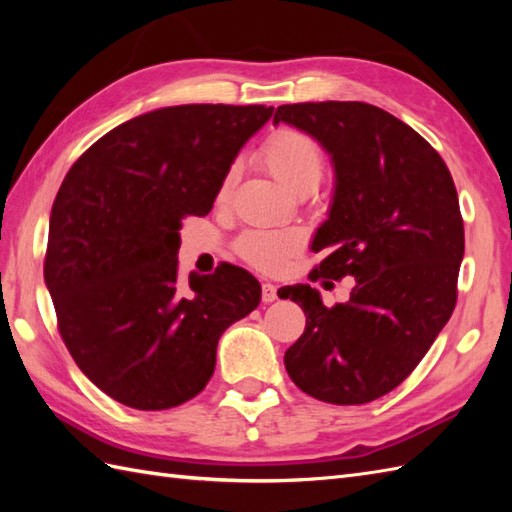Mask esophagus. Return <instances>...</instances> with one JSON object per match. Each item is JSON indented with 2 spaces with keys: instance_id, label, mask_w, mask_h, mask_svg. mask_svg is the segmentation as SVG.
<instances>
[{
  "instance_id": "34e87169",
  "label": "esophagus",
  "mask_w": 512,
  "mask_h": 512,
  "mask_svg": "<svg viewBox=\"0 0 512 512\" xmlns=\"http://www.w3.org/2000/svg\"><path fill=\"white\" fill-rule=\"evenodd\" d=\"M275 299H277V286L270 284V281H266V284H262V301L273 303Z\"/></svg>"
}]
</instances>
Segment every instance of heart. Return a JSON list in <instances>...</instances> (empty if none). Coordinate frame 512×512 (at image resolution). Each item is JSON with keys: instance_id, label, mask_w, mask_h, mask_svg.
<instances>
[{"instance_id": "obj_1", "label": "heart", "mask_w": 512, "mask_h": 512, "mask_svg": "<svg viewBox=\"0 0 512 512\" xmlns=\"http://www.w3.org/2000/svg\"><path fill=\"white\" fill-rule=\"evenodd\" d=\"M257 158L292 193L312 191L323 176V151L310 136L281 127L270 134L257 151ZM237 167H231L217 189V200L231 195ZM301 246V233L292 228H253L237 239V255L259 270H275Z\"/></svg>"}]
</instances>
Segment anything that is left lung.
I'll return each instance as SVG.
<instances>
[{
  "mask_svg": "<svg viewBox=\"0 0 512 512\" xmlns=\"http://www.w3.org/2000/svg\"><path fill=\"white\" fill-rule=\"evenodd\" d=\"M332 156L330 215L312 250H330L310 279L354 277L350 301L325 308L308 284L277 295L306 312L284 356L308 396L365 405L389 394L429 352L458 301L464 222L440 154L400 118L361 101L279 105Z\"/></svg>",
  "mask_w": 512,
  "mask_h": 512,
  "instance_id": "1",
  "label": "left lung"
}]
</instances>
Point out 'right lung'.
<instances>
[{
	"mask_svg": "<svg viewBox=\"0 0 512 512\" xmlns=\"http://www.w3.org/2000/svg\"><path fill=\"white\" fill-rule=\"evenodd\" d=\"M266 105L162 107L114 127L54 198L43 277L61 339L107 396L143 411L198 396L217 341L262 299L248 270L178 273L182 220L213 209Z\"/></svg>",
	"mask_w": 512,
	"mask_h": 512,
	"instance_id": "1",
	"label": "right lung"
}]
</instances>
